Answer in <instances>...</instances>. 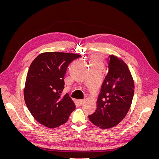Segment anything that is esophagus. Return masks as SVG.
Segmentation results:
<instances>
[{"label":"esophagus","instance_id":"1","mask_svg":"<svg viewBox=\"0 0 159 159\" xmlns=\"http://www.w3.org/2000/svg\"><path fill=\"white\" fill-rule=\"evenodd\" d=\"M84 102H85L84 99H79V100H78V102H79V103H80V105H82V104L84 103Z\"/></svg>","mask_w":159,"mask_h":159}]
</instances>
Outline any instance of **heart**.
Listing matches in <instances>:
<instances>
[{
	"mask_svg": "<svg viewBox=\"0 0 159 159\" xmlns=\"http://www.w3.org/2000/svg\"><path fill=\"white\" fill-rule=\"evenodd\" d=\"M91 60H92V64L95 65H103V57L99 54H95L91 57Z\"/></svg>",
	"mask_w": 159,
	"mask_h": 159,
	"instance_id": "b5f03b06",
	"label": "heart"
}]
</instances>
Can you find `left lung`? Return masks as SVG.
<instances>
[{
	"label": "left lung",
	"instance_id": "obj_1",
	"mask_svg": "<svg viewBox=\"0 0 159 159\" xmlns=\"http://www.w3.org/2000/svg\"><path fill=\"white\" fill-rule=\"evenodd\" d=\"M109 58V72L101 88L97 109L88 116L91 123L103 129L117 125L126 116L134 89L133 78L125 61L114 55Z\"/></svg>",
	"mask_w": 159,
	"mask_h": 159
}]
</instances>
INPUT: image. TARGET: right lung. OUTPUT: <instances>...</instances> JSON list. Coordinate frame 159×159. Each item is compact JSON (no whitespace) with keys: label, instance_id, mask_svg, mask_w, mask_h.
<instances>
[{"label":"right lung","instance_id":"right-lung-1","mask_svg":"<svg viewBox=\"0 0 159 159\" xmlns=\"http://www.w3.org/2000/svg\"><path fill=\"white\" fill-rule=\"evenodd\" d=\"M81 55L65 52H44L34 60L28 70L24 98L36 121L52 129L68 121L75 109L68 93L62 96L64 78L68 65Z\"/></svg>","mask_w":159,"mask_h":159}]
</instances>
